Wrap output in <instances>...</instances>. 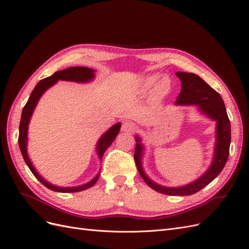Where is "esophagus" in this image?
Listing matches in <instances>:
<instances>
[{"label":"esophagus","mask_w":249,"mask_h":249,"mask_svg":"<svg viewBox=\"0 0 249 249\" xmlns=\"http://www.w3.org/2000/svg\"><path fill=\"white\" fill-rule=\"evenodd\" d=\"M135 128V124L131 121H124L121 126L122 132H132Z\"/></svg>","instance_id":"obj_1"}]
</instances>
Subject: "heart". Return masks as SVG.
Segmentation results:
<instances>
[{
    "label": "heart",
    "instance_id": "1",
    "mask_svg": "<svg viewBox=\"0 0 249 249\" xmlns=\"http://www.w3.org/2000/svg\"><path fill=\"white\" fill-rule=\"evenodd\" d=\"M158 79L159 80V81ZM156 80L158 81V83L156 82ZM155 82L157 85L154 87V90H153L154 96L156 97L164 96L168 91L169 88H171V81H169V78L167 76H161L159 78V74H150L144 78H142L141 84H140V88L142 91L149 90L154 86Z\"/></svg>",
    "mask_w": 249,
    "mask_h": 249
}]
</instances>
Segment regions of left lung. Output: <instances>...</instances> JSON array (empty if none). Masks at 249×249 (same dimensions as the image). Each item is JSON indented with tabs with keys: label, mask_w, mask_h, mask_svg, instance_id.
Here are the masks:
<instances>
[{
	"label": "left lung",
	"mask_w": 249,
	"mask_h": 249,
	"mask_svg": "<svg viewBox=\"0 0 249 249\" xmlns=\"http://www.w3.org/2000/svg\"><path fill=\"white\" fill-rule=\"evenodd\" d=\"M176 74L180 80L181 89L175 104L182 105V106H191V105L197 106L201 113L217 122L215 151L212 163L206 173L199 178L192 181L191 184L181 187H164L150 179L143 169L142 155L144 147H143L141 138L138 135L135 137L137 143L135 146L134 160L141 178L154 191L171 196H190L201 191L210 184L225 166L229 156L231 128L225 104L214 89L195 73L177 71Z\"/></svg>",
	"instance_id": "8db88e82"
}]
</instances>
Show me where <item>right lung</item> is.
Instances as JSON below:
<instances>
[{
  "label": "right lung",
  "instance_id": "obj_1",
  "mask_svg": "<svg viewBox=\"0 0 249 249\" xmlns=\"http://www.w3.org/2000/svg\"><path fill=\"white\" fill-rule=\"evenodd\" d=\"M95 78V70H91L89 68L85 67H73V68H69L67 70L59 71L54 72L52 75L43 78L40 82H39L34 89L32 90V93L26 103V105L23 108L22 115H21V121H20V126H19V147L21 150V153L23 155V159L26 162V164L28 165L30 168L31 173L35 176V178L41 182L43 186H45L47 189L54 191V192H59V193H75V192H81L84 190H87L90 187H93L99 177L100 173L93 178L89 180L87 184H84L82 186H76V187H58L55 185H52L47 180H45L40 175L38 174L36 171V168L33 166L29 155L27 152V142H28V125L31 119V116L34 112V109L36 107V105L39 101V99L41 98V96L44 94V91H46L50 87L55 85L58 81H69V82H75V83H88L93 81ZM121 128V123H116L113 125L108 131L105 132L101 138L98 140L97 146H96V151L99 156L100 160H102L103 155L105 151L107 150V148L112 144V142L116 138L120 131Z\"/></svg>",
  "mask_w": 249,
  "mask_h": 249
}]
</instances>
